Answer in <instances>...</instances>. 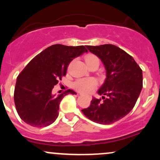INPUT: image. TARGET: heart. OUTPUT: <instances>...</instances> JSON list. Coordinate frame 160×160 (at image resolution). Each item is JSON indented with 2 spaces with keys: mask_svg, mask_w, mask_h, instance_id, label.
Segmentation results:
<instances>
[{
  "mask_svg": "<svg viewBox=\"0 0 160 160\" xmlns=\"http://www.w3.org/2000/svg\"><path fill=\"white\" fill-rule=\"evenodd\" d=\"M85 61L86 64L92 63V62H98L99 58L95 55L88 54L85 56ZM98 80L94 78H80L74 82V88L77 90L82 93L91 92L93 89L98 86Z\"/></svg>",
  "mask_w": 160,
  "mask_h": 160,
  "instance_id": "b5f03b06",
  "label": "heart"
}]
</instances>
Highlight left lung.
<instances>
[{"label": "left lung", "instance_id": "left-lung-1", "mask_svg": "<svg viewBox=\"0 0 160 160\" xmlns=\"http://www.w3.org/2000/svg\"><path fill=\"white\" fill-rule=\"evenodd\" d=\"M86 48L103 62L107 78L98 93L107 98L102 96V102L92 98L90 106L82 112L97 123H113L127 115L136 103L143 86L142 70L132 57L117 46H87Z\"/></svg>", "mask_w": 160, "mask_h": 160}]
</instances>
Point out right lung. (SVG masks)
Instances as JSON below:
<instances>
[{"instance_id": "add662e5", "label": "right lung", "mask_w": 160, "mask_h": 160, "mask_svg": "<svg viewBox=\"0 0 160 160\" xmlns=\"http://www.w3.org/2000/svg\"><path fill=\"white\" fill-rule=\"evenodd\" d=\"M86 52L84 46L55 44L28 64L18 76L14 90L16 111L24 122L38 128L55 122L62 99L76 92L68 89L56 96L52 94L53 87L66 75L70 62Z\"/></svg>"}]
</instances>
